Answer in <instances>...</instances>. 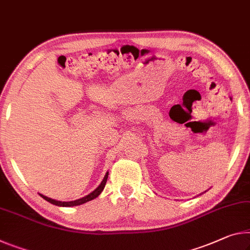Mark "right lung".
Masks as SVG:
<instances>
[{
  "label": "right lung",
  "instance_id": "obj_1",
  "mask_svg": "<svg viewBox=\"0 0 250 250\" xmlns=\"http://www.w3.org/2000/svg\"><path fill=\"white\" fill-rule=\"evenodd\" d=\"M108 175H109V172H106L104 178V180L101 181L100 186H99V187L96 190H93V191L91 192V193H89L88 196L83 197V198H81V199H77V200H74V201H58V200L51 199V198L46 197V196H43V195H40V196H41L43 199H45L46 201H49V203L53 204L55 206H60V207H73V206H79V205L85 204V203H88V201H90V200H93L94 198H97L102 192V190H104V186H105L106 179H108Z\"/></svg>",
  "mask_w": 250,
  "mask_h": 250
}]
</instances>
